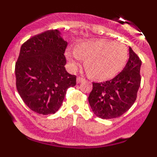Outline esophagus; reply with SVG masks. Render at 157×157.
Masks as SVG:
<instances>
[{
	"mask_svg": "<svg viewBox=\"0 0 157 157\" xmlns=\"http://www.w3.org/2000/svg\"><path fill=\"white\" fill-rule=\"evenodd\" d=\"M86 79L82 77H78L77 78V83H81V82H85Z\"/></svg>",
	"mask_w": 157,
	"mask_h": 157,
	"instance_id": "34e87169",
	"label": "esophagus"
}]
</instances>
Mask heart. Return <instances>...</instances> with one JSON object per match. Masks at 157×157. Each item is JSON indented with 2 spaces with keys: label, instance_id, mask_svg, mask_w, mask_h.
<instances>
[{
  "label": "heart",
  "instance_id": "heart-1",
  "mask_svg": "<svg viewBox=\"0 0 157 157\" xmlns=\"http://www.w3.org/2000/svg\"><path fill=\"white\" fill-rule=\"evenodd\" d=\"M67 57L73 67H77L81 59L86 60V71L92 78L107 80L115 77L123 70L128 58L127 48L123 44L108 41L83 42L75 52H67Z\"/></svg>",
  "mask_w": 157,
  "mask_h": 157
}]
</instances>
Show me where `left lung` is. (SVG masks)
<instances>
[{
	"label": "left lung",
	"instance_id": "1",
	"mask_svg": "<svg viewBox=\"0 0 157 157\" xmlns=\"http://www.w3.org/2000/svg\"><path fill=\"white\" fill-rule=\"evenodd\" d=\"M129 59L123 70L104 82H93L89 103L94 114L101 119H114L124 114L134 105L141 85V61L129 48Z\"/></svg>",
	"mask_w": 157,
	"mask_h": 157
}]
</instances>
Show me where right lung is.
Segmentation results:
<instances>
[{"label": "right lung", "instance_id": "1", "mask_svg": "<svg viewBox=\"0 0 157 157\" xmlns=\"http://www.w3.org/2000/svg\"><path fill=\"white\" fill-rule=\"evenodd\" d=\"M67 42L57 30L43 32L22 45L16 63V88L24 103L38 114H54L76 76L64 67Z\"/></svg>", "mask_w": 157, "mask_h": 157}]
</instances>
